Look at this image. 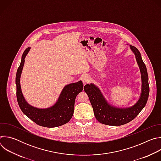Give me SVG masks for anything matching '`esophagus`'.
I'll use <instances>...</instances> for the list:
<instances>
[{"instance_id":"1","label":"esophagus","mask_w":161,"mask_h":161,"mask_svg":"<svg viewBox=\"0 0 161 161\" xmlns=\"http://www.w3.org/2000/svg\"><path fill=\"white\" fill-rule=\"evenodd\" d=\"M90 81V76L87 75H83V77H82V81L83 83H88L89 81Z\"/></svg>"}]
</instances>
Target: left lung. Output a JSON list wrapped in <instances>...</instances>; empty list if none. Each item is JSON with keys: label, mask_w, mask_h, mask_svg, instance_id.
Returning a JSON list of instances; mask_svg holds the SVG:
<instances>
[{"label": "left lung", "mask_w": 161, "mask_h": 161, "mask_svg": "<svg viewBox=\"0 0 161 161\" xmlns=\"http://www.w3.org/2000/svg\"><path fill=\"white\" fill-rule=\"evenodd\" d=\"M130 49L135 55L142 75L140 96L134 105L127 108L113 106L107 101L99 88L96 85L90 83L86 84L84 86V90L87 94L93 108L94 115L101 124L112 126L125 124L136 117L147 103L150 90L147 67L139 50L131 45H130Z\"/></svg>", "instance_id": "8db88e82"}]
</instances>
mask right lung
Here are the masks:
<instances>
[{
    "instance_id": "right-lung-1",
    "label": "right lung",
    "mask_w": 161,
    "mask_h": 161,
    "mask_svg": "<svg viewBox=\"0 0 161 161\" xmlns=\"http://www.w3.org/2000/svg\"><path fill=\"white\" fill-rule=\"evenodd\" d=\"M30 50L31 47L27 48L23 53L16 75V97L19 106L27 117L39 125L51 128L65 124L73 117L75 99L76 96L83 90V83L80 80L65 85L57 102L49 108H38L31 106L23 95L20 85V78L25 58Z\"/></svg>"
}]
</instances>
